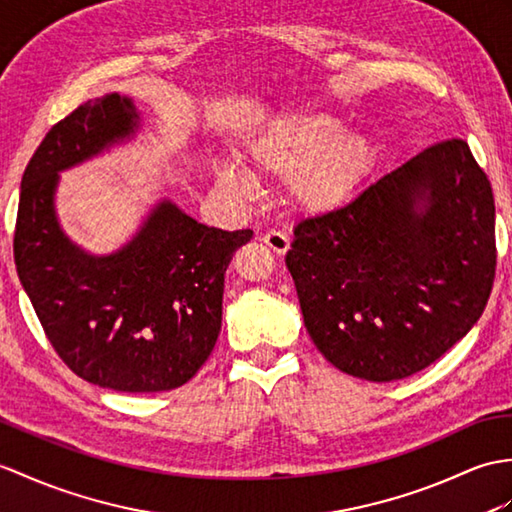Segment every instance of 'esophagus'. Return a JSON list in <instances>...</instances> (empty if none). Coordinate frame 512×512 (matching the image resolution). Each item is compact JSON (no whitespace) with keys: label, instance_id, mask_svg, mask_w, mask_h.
<instances>
[{"label":"esophagus","instance_id":"1","mask_svg":"<svg viewBox=\"0 0 512 512\" xmlns=\"http://www.w3.org/2000/svg\"><path fill=\"white\" fill-rule=\"evenodd\" d=\"M259 240L268 244L277 255L288 253V248H290V237L281 231H268L264 235H259Z\"/></svg>","mask_w":512,"mask_h":512}]
</instances>
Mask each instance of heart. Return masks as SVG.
Listing matches in <instances>:
<instances>
[{
	"label": "heart",
	"instance_id": "heart-1",
	"mask_svg": "<svg viewBox=\"0 0 512 512\" xmlns=\"http://www.w3.org/2000/svg\"><path fill=\"white\" fill-rule=\"evenodd\" d=\"M244 154L257 178H288L285 192L305 213L347 205L362 192L377 163L373 139L347 133V126L327 113H290L264 122L246 137ZM216 181L237 196L253 189L251 176L229 163L218 165Z\"/></svg>",
	"mask_w": 512,
	"mask_h": 512
}]
</instances>
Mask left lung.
Wrapping results in <instances>:
<instances>
[{
	"instance_id": "8db88e82",
	"label": "left lung",
	"mask_w": 512,
	"mask_h": 512,
	"mask_svg": "<svg viewBox=\"0 0 512 512\" xmlns=\"http://www.w3.org/2000/svg\"><path fill=\"white\" fill-rule=\"evenodd\" d=\"M491 183L462 139L423 150L349 205L294 227L303 323L338 371L395 382L478 323L495 277Z\"/></svg>"
}]
</instances>
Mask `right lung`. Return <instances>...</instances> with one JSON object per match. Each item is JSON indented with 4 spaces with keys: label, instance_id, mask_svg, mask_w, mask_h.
<instances>
[{
    "label": "right lung",
    "instance_id": "1",
    "mask_svg": "<svg viewBox=\"0 0 512 512\" xmlns=\"http://www.w3.org/2000/svg\"><path fill=\"white\" fill-rule=\"evenodd\" d=\"M135 100L106 93L45 135L21 178L15 264L47 338L78 377L120 392H161L189 382L222 327L224 275L251 229L207 227L159 198L137 231L95 255L56 213L61 174L137 139Z\"/></svg>",
    "mask_w": 512,
    "mask_h": 512
}]
</instances>
